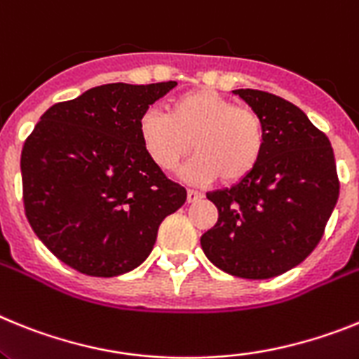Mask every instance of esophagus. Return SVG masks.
<instances>
[{"label": "esophagus", "instance_id": "esophagus-1", "mask_svg": "<svg viewBox=\"0 0 359 359\" xmlns=\"http://www.w3.org/2000/svg\"><path fill=\"white\" fill-rule=\"evenodd\" d=\"M202 197H204V195H202L201 191H195V189H188V202H189V204L201 201Z\"/></svg>", "mask_w": 359, "mask_h": 359}]
</instances>
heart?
Listing matches in <instances>:
<instances>
[{
  "label": "heart",
  "mask_w": 359,
  "mask_h": 359,
  "mask_svg": "<svg viewBox=\"0 0 359 359\" xmlns=\"http://www.w3.org/2000/svg\"><path fill=\"white\" fill-rule=\"evenodd\" d=\"M146 154L162 171H173L197 154L184 175L193 182L233 186L253 175L266 151V124L258 111L238 106L215 90L186 92L166 106V115L148 110L139 119Z\"/></svg>",
  "instance_id": "b5f03b06"
}]
</instances>
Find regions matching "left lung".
Returning a JSON list of instances; mask_svg holds the SVG:
<instances>
[{"label":"left lung","mask_w":359,"mask_h":359,"mask_svg":"<svg viewBox=\"0 0 359 359\" xmlns=\"http://www.w3.org/2000/svg\"><path fill=\"white\" fill-rule=\"evenodd\" d=\"M266 124V151L253 175L211 191L218 220L201 236L205 257L238 278L292 269L322 240L339 195L334 151L292 102L262 90H235Z\"/></svg>","instance_id":"left-lung-1"}]
</instances>
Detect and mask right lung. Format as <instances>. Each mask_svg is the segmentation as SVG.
Segmentation results:
<instances>
[{
	"label": "right lung",
	"mask_w": 359,
	"mask_h": 359,
	"mask_svg": "<svg viewBox=\"0 0 359 359\" xmlns=\"http://www.w3.org/2000/svg\"><path fill=\"white\" fill-rule=\"evenodd\" d=\"M175 81L111 85L55 102L21 151L25 215L72 269L117 276L141 266L186 189L146 154L139 119Z\"/></svg>",
	"instance_id": "1"
}]
</instances>
